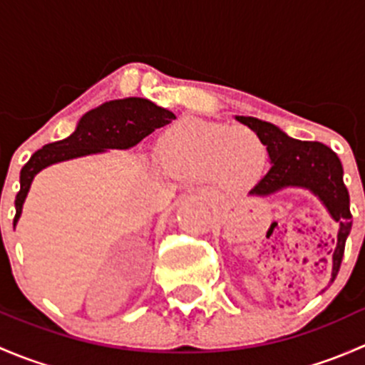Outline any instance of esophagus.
I'll list each match as a JSON object with an SVG mask.
<instances>
[{
    "label": "esophagus",
    "mask_w": 365,
    "mask_h": 365,
    "mask_svg": "<svg viewBox=\"0 0 365 365\" xmlns=\"http://www.w3.org/2000/svg\"><path fill=\"white\" fill-rule=\"evenodd\" d=\"M197 194H200V196H206L205 190H197Z\"/></svg>",
    "instance_id": "obj_1"
}]
</instances>
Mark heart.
<instances>
[{
  "label": "heart",
  "mask_w": 365,
  "mask_h": 365,
  "mask_svg": "<svg viewBox=\"0 0 365 365\" xmlns=\"http://www.w3.org/2000/svg\"><path fill=\"white\" fill-rule=\"evenodd\" d=\"M164 168L180 180L213 176L224 187L251 183L263 173L268 152L264 143L247 128L183 118L160 139Z\"/></svg>",
  "instance_id": "1"
}]
</instances>
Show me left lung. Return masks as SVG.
<instances>
[{"mask_svg":"<svg viewBox=\"0 0 365 365\" xmlns=\"http://www.w3.org/2000/svg\"><path fill=\"white\" fill-rule=\"evenodd\" d=\"M235 118L256 132L257 138L267 146L268 159H270V169L249 190V196L267 197L289 187L305 189L322 201L329 215L339 224L336 249L332 254V275H330V284H332L339 272L346 238L351 231L349 194L342 180L344 171L339 157L323 143L298 141L268 121L252 116Z\"/></svg>","mask_w":365,"mask_h":365,"instance_id":"8db88e82","label":"left lung"}]
</instances>
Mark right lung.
<instances>
[{
  "mask_svg": "<svg viewBox=\"0 0 365 365\" xmlns=\"http://www.w3.org/2000/svg\"><path fill=\"white\" fill-rule=\"evenodd\" d=\"M175 118L171 111L141 97L104 102L83 114L77 121L76 130L68 138L40 148L21 169V190L16 196L14 227L21 219L31 182L42 169L58 162L104 153L108 150H128L141 143L155 128L171 123Z\"/></svg>",
  "mask_w": 365,
  "mask_h": 365,
  "instance_id": "add662e5",
  "label": "right lung"
}]
</instances>
